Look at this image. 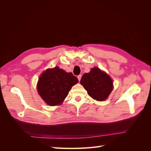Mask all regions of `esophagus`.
<instances>
[{
    "mask_svg": "<svg viewBox=\"0 0 151 151\" xmlns=\"http://www.w3.org/2000/svg\"><path fill=\"white\" fill-rule=\"evenodd\" d=\"M82 77V75H79L78 76H77V79H78V80L80 81H81V79Z\"/></svg>",
    "mask_w": 151,
    "mask_h": 151,
    "instance_id": "34e87169",
    "label": "esophagus"
}]
</instances>
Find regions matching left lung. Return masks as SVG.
I'll return each instance as SVG.
<instances>
[{
  "instance_id": "left-lung-1",
  "label": "left lung",
  "mask_w": 151,
  "mask_h": 151,
  "mask_svg": "<svg viewBox=\"0 0 151 151\" xmlns=\"http://www.w3.org/2000/svg\"><path fill=\"white\" fill-rule=\"evenodd\" d=\"M80 83L89 96L98 101L106 100L113 89L111 77L98 67L92 68L89 73L84 74Z\"/></svg>"
}]
</instances>
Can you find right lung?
I'll return each instance as SVG.
<instances>
[{
  "label": "right lung",
  "mask_w": 151,
  "mask_h": 151,
  "mask_svg": "<svg viewBox=\"0 0 151 151\" xmlns=\"http://www.w3.org/2000/svg\"><path fill=\"white\" fill-rule=\"evenodd\" d=\"M71 72L55 67L48 68L40 76L37 90L43 101L50 106L60 105L65 99L72 87L78 83Z\"/></svg>",
  "instance_id": "obj_1"
}]
</instances>
